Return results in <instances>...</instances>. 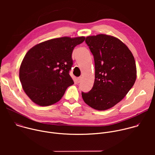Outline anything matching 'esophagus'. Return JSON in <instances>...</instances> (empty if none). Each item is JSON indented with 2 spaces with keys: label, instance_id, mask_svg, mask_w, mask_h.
<instances>
[{
  "label": "esophagus",
  "instance_id": "obj_1",
  "mask_svg": "<svg viewBox=\"0 0 155 155\" xmlns=\"http://www.w3.org/2000/svg\"><path fill=\"white\" fill-rule=\"evenodd\" d=\"M77 83H80L81 81V77H79L77 78Z\"/></svg>",
  "mask_w": 155,
  "mask_h": 155
}]
</instances>
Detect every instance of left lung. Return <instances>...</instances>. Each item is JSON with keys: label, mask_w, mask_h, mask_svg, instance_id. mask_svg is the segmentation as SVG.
Masks as SVG:
<instances>
[{"label": "left lung", "mask_w": 155, "mask_h": 155, "mask_svg": "<svg viewBox=\"0 0 155 155\" xmlns=\"http://www.w3.org/2000/svg\"><path fill=\"white\" fill-rule=\"evenodd\" d=\"M85 42L94 56L95 79L89 92H81L83 99L96 110L109 109L124 97L136 81L134 58L125 44L113 36H88Z\"/></svg>", "instance_id": "8db88e82"}]
</instances>
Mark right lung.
I'll list each match as a JSON object with an SVG mask.
<instances>
[{"instance_id":"obj_1","label":"right lung","mask_w":155,"mask_h":155,"mask_svg":"<svg viewBox=\"0 0 155 155\" xmlns=\"http://www.w3.org/2000/svg\"><path fill=\"white\" fill-rule=\"evenodd\" d=\"M84 40V37L51 39L28 51L20 66L19 80L32 102L48 106L62 98L67 88L74 83L69 75L73 50Z\"/></svg>"}]
</instances>
